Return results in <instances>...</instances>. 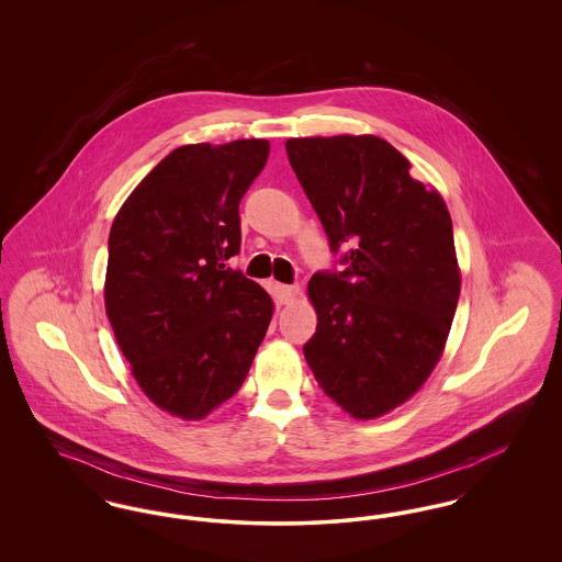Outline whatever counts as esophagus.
<instances>
[{"instance_id":"esophagus-1","label":"esophagus","mask_w":562,"mask_h":562,"mask_svg":"<svg viewBox=\"0 0 562 562\" xmlns=\"http://www.w3.org/2000/svg\"><path fill=\"white\" fill-rule=\"evenodd\" d=\"M276 291H278V296H280V303L282 305H289V303H293L294 299H296V294H299V286L296 284H276Z\"/></svg>"}]
</instances>
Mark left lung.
Segmentation results:
<instances>
[{
  "label": "left lung",
  "mask_w": 562,
  "mask_h": 562,
  "mask_svg": "<svg viewBox=\"0 0 562 562\" xmlns=\"http://www.w3.org/2000/svg\"><path fill=\"white\" fill-rule=\"evenodd\" d=\"M286 154L341 266L307 284L318 326L303 353L328 398L374 419L424 385L447 344L459 301L451 214L379 136L289 138Z\"/></svg>",
  "instance_id": "left-lung-1"
}]
</instances>
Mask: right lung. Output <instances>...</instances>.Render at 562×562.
Wrapping results in <instances>:
<instances>
[{
    "mask_svg": "<svg viewBox=\"0 0 562 562\" xmlns=\"http://www.w3.org/2000/svg\"><path fill=\"white\" fill-rule=\"evenodd\" d=\"M269 143L175 149L138 183L109 234L105 307L117 346L160 408L202 419L244 383L273 301L227 261L240 202Z\"/></svg>",
    "mask_w": 562,
    "mask_h": 562,
    "instance_id": "add662e5",
    "label": "right lung"
}]
</instances>
